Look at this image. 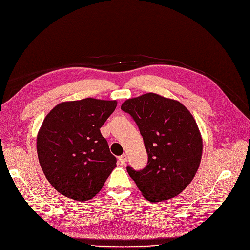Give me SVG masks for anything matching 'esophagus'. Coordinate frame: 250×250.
I'll return each instance as SVG.
<instances>
[{"mask_svg": "<svg viewBox=\"0 0 250 250\" xmlns=\"http://www.w3.org/2000/svg\"><path fill=\"white\" fill-rule=\"evenodd\" d=\"M119 161H120L121 165H125V163H126V161H127V157H126V155H122V156H120V157H119Z\"/></svg>", "mask_w": 250, "mask_h": 250, "instance_id": "34e87169", "label": "esophagus"}]
</instances>
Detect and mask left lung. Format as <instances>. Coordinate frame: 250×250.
I'll return each mask as SVG.
<instances>
[{
	"label": "left lung",
	"instance_id": "1",
	"mask_svg": "<svg viewBox=\"0 0 250 250\" xmlns=\"http://www.w3.org/2000/svg\"><path fill=\"white\" fill-rule=\"evenodd\" d=\"M121 109L136 122L147 154L143 169L127 166L143 196L159 202L181 193L202 157V138L192 114L180 103L152 92L127 99Z\"/></svg>",
	"mask_w": 250,
	"mask_h": 250
}]
</instances>
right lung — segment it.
<instances>
[{"instance_id":"1","label":"right lung","mask_w":250,"mask_h":250,"mask_svg":"<svg viewBox=\"0 0 250 250\" xmlns=\"http://www.w3.org/2000/svg\"><path fill=\"white\" fill-rule=\"evenodd\" d=\"M116 101L84 98L62 103L45 117L37 135L41 168L62 195L77 201L93 198L116 167L101 130Z\"/></svg>"}]
</instances>
